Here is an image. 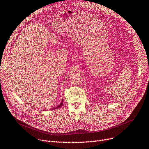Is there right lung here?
<instances>
[{"label": "right lung", "mask_w": 149, "mask_h": 149, "mask_svg": "<svg viewBox=\"0 0 149 149\" xmlns=\"http://www.w3.org/2000/svg\"><path fill=\"white\" fill-rule=\"evenodd\" d=\"M63 101L62 100V102L59 104L57 107H54V108H53V109H52V110H55V109H57V108H61V107H62V105H63Z\"/></svg>", "instance_id": "obj_1"}]
</instances>
